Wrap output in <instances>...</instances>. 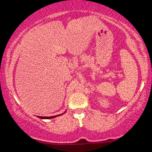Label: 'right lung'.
I'll return each mask as SVG.
<instances>
[{"label":"right lung","instance_id":"right-lung-1","mask_svg":"<svg viewBox=\"0 0 152 152\" xmlns=\"http://www.w3.org/2000/svg\"><path fill=\"white\" fill-rule=\"evenodd\" d=\"M66 111H64L63 114H58V115H56V116H38L37 117H38L39 118H41V119H50V118H56L57 117V116H61L64 114H65Z\"/></svg>","mask_w":152,"mask_h":152}]
</instances>
